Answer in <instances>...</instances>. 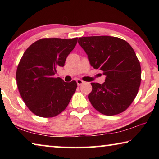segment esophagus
<instances>
[{"label":"esophagus","mask_w":159,"mask_h":159,"mask_svg":"<svg viewBox=\"0 0 159 159\" xmlns=\"http://www.w3.org/2000/svg\"><path fill=\"white\" fill-rule=\"evenodd\" d=\"M76 83H77V85L79 86V85H80L83 84V83H85V81H83V80H80V79H77V80H76Z\"/></svg>","instance_id":"obj_1"}]
</instances>
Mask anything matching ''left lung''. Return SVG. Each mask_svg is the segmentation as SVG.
Returning <instances> with one entry per match:
<instances>
[{
	"instance_id": "left-lung-1",
	"label": "left lung",
	"mask_w": 159,
	"mask_h": 159,
	"mask_svg": "<svg viewBox=\"0 0 159 159\" xmlns=\"http://www.w3.org/2000/svg\"><path fill=\"white\" fill-rule=\"evenodd\" d=\"M79 43L91 66L106 76L102 84L91 83V104L106 116L125 111L138 95L141 83L140 64L133 48L124 40L107 36L81 37Z\"/></svg>"
}]
</instances>
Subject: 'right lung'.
Wrapping results in <instances>:
<instances>
[{
    "label": "right lung",
    "mask_w": 159,
    "mask_h": 159,
    "mask_svg": "<svg viewBox=\"0 0 159 159\" xmlns=\"http://www.w3.org/2000/svg\"><path fill=\"white\" fill-rule=\"evenodd\" d=\"M78 38H45L26 50L16 72L17 85L26 107L40 117H55L68 106L76 92L75 80L66 83L55 78L57 69L64 66Z\"/></svg>",
    "instance_id": "obj_1"
}]
</instances>
